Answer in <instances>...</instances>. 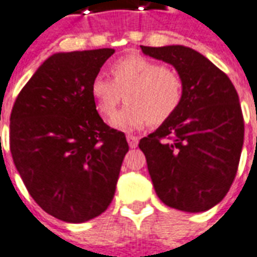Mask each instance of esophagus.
I'll return each instance as SVG.
<instances>
[{
	"label": "esophagus",
	"instance_id": "esophagus-1",
	"mask_svg": "<svg viewBox=\"0 0 257 257\" xmlns=\"http://www.w3.org/2000/svg\"><path fill=\"white\" fill-rule=\"evenodd\" d=\"M126 141H128L129 143V147L135 149V147L138 146V142H139V139H138L136 136H134V135H128V136H126Z\"/></svg>",
	"mask_w": 257,
	"mask_h": 257
}]
</instances>
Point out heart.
Wrapping results in <instances>:
<instances>
[{"instance_id":"obj_1","label":"heart","mask_w":257,"mask_h":257,"mask_svg":"<svg viewBox=\"0 0 257 257\" xmlns=\"http://www.w3.org/2000/svg\"><path fill=\"white\" fill-rule=\"evenodd\" d=\"M111 80L96 76L90 96L103 118H111L125 94L126 107L116 114L111 125L121 131H135L163 125L179 110L184 100V79L175 69L139 54H131L110 65Z\"/></svg>"}]
</instances>
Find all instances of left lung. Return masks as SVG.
<instances>
[{"instance_id":"left-lung-1","label":"left lung","mask_w":257,"mask_h":257,"mask_svg":"<svg viewBox=\"0 0 257 257\" xmlns=\"http://www.w3.org/2000/svg\"><path fill=\"white\" fill-rule=\"evenodd\" d=\"M142 51L171 64L184 79V100L170 121L139 142L160 200L199 213L220 203L238 171L243 115L229 78L204 55L184 46Z\"/></svg>"}]
</instances>
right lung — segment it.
<instances>
[{"instance_id": "obj_1", "label": "right lung", "mask_w": 257, "mask_h": 257, "mask_svg": "<svg viewBox=\"0 0 257 257\" xmlns=\"http://www.w3.org/2000/svg\"><path fill=\"white\" fill-rule=\"evenodd\" d=\"M114 48L51 55L18 94L10 149L30 196L46 213L85 222L110 206L123 157L125 134L98 115L90 83Z\"/></svg>"}]
</instances>
